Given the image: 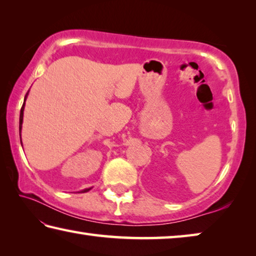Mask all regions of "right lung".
<instances>
[{
	"label": "right lung",
	"mask_w": 256,
	"mask_h": 256,
	"mask_svg": "<svg viewBox=\"0 0 256 256\" xmlns=\"http://www.w3.org/2000/svg\"><path fill=\"white\" fill-rule=\"evenodd\" d=\"M29 92V91H28ZM26 96H28V93L26 94V96H24V104H22V108H21V111H20V121H19V130H20V140H21V129H22V121H24V104H26ZM21 144H22V142H21ZM91 190V188H90V189H84V190H82L80 192H88V191H90Z\"/></svg>",
	"instance_id": "1"
}]
</instances>
